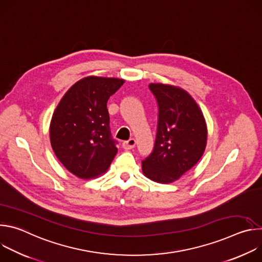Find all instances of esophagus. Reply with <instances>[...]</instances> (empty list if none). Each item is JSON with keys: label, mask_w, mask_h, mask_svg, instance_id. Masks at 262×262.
<instances>
[{"label": "esophagus", "mask_w": 262, "mask_h": 262, "mask_svg": "<svg viewBox=\"0 0 262 262\" xmlns=\"http://www.w3.org/2000/svg\"><path fill=\"white\" fill-rule=\"evenodd\" d=\"M136 146V140L135 139H129L128 141H124L122 143V147L125 149V150H129V149L135 148Z\"/></svg>", "instance_id": "esophagus-1"}]
</instances>
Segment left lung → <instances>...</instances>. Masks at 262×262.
Wrapping results in <instances>:
<instances>
[{"label": "left lung", "instance_id": "left-lung-1", "mask_svg": "<svg viewBox=\"0 0 262 262\" xmlns=\"http://www.w3.org/2000/svg\"><path fill=\"white\" fill-rule=\"evenodd\" d=\"M149 89L158 101L159 120L154 150L142 161V170L149 179L169 183L201 159L206 147V123L186 91L164 84H150Z\"/></svg>", "mask_w": 262, "mask_h": 262}]
</instances>
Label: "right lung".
<instances>
[{
    "instance_id": "1",
    "label": "right lung",
    "mask_w": 262,
    "mask_h": 262,
    "mask_svg": "<svg viewBox=\"0 0 262 262\" xmlns=\"http://www.w3.org/2000/svg\"><path fill=\"white\" fill-rule=\"evenodd\" d=\"M123 84L115 78H84L69 88L54 112L50 127L53 150L80 178L104 173L117 154L106 102Z\"/></svg>"
}]
</instances>
